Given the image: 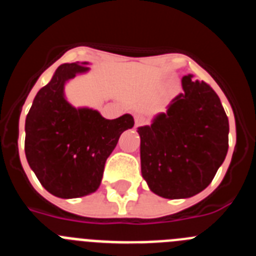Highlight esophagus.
<instances>
[{"instance_id": "obj_1", "label": "esophagus", "mask_w": 256, "mask_h": 256, "mask_svg": "<svg viewBox=\"0 0 256 256\" xmlns=\"http://www.w3.org/2000/svg\"><path fill=\"white\" fill-rule=\"evenodd\" d=\"M144 122H146V118H144V115L137 114V115H136V116H134V123H136V126H142V124H144Z\"/></svg>"}]
</instances>
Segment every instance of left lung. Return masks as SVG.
I'll return each instance as SVG.
<instances>
[{
    "label": "left lung",
    "mask_w": 256,
    "mask_h": 256,
    "mask_svg": "<svg viewBox=\"0 0 256 256\" xmlns=\"http://www.w3.org/2000/svg\"><path fill=\"white\" fill-rule=\"evenodd\" d=\"M192 78L183 76V92L166 112L137 128L142 177L164 198H192L206 188L228 151L230 124L218 94Z\"/></svg>",
    "instance_id": "left-lung-1"
}]
</instances>
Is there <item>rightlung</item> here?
<instances>
[{"instance_id":"obj_1","label":"right lung","mask_w":256,"mask_h":256,"mask_svg":"<svg viewBox=\"0 0 256 256\" xmlns=\"http://www.w3.org/2000/svg\"><path fill=\"white\" fill-rule=\"evenodd\" d=\"M88 62L62 64L36 94L26 119V156L40 184L56 198L94 194L119 137L134 126L130 114L105 119L97 110L74 108L68 80L87 73Z\"/></svg>"}]
</instances>
